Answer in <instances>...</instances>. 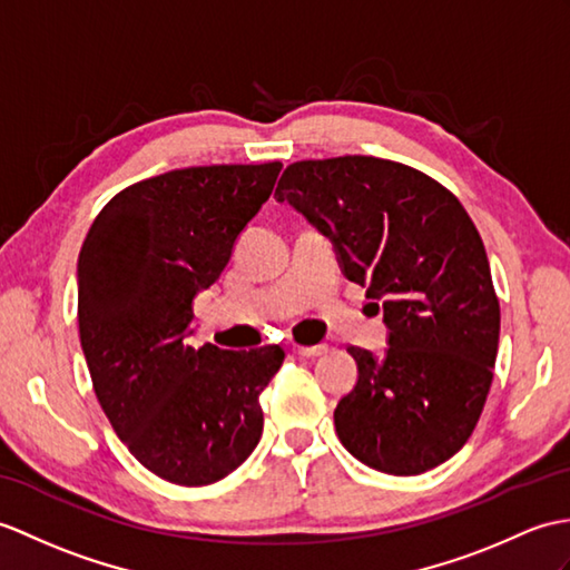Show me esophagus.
I'll use <instances>...</instances> for the list:
<instances>
[{
    "instance_id": "34e87169",
    "label": "esophagus",
    "mask_w": 570,
    "mask_h": 570,
    "mask_svg": "<svg viewBox=\"0 0 570 570\" xmlns=\"http://www.w3.org/2000/svg\"><path fill=\"white\" fill-rule=\"evenodd\" d=\"M294 352L298 356H306V360H311V356H321L327 352L325 345H313V347H303V345H294Z\"/></svg>"
}]
</instances>
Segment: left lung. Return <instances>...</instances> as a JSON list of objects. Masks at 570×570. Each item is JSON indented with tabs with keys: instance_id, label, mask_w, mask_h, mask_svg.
<instances>
[{
	"instance_id": "1",
	"label": "left lung",
	"mask_w": 570,
	"mask_h": 570,
	"mask_svg": "<svg viewBox=\"0 0 570 570\" xmlns=\"http://www.w3.org/2000/svg\"><path fill=\"white\" fill-rule=\"evenodd\" d=\"M274 196L330 237L342 274L383 306L389 347L347 350L360 376L335 407L340 442L393 475L444 464L481 417L500 337L466 208L422 171L366 155L288 165Z\"/></svg>"
}]
</instances>
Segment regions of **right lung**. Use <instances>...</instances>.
I'll list each match as a JSON object with an SVG mask.
<instances>
[{
	"instance_id": "right-lung-1",
	"label": "right lung",
	"mask_w": 570,
	"mask_h": 570,
	"mask_svg": "<svg viewBox=\"0 0 570 570\" xmlns=\"http://www.w3.org/2000/svg\"><path fill=\"white\" fill-rule=\"evenodd\" d=\"M282 163L171 169L118 191L77 262L79 342L99 405L140 464L177 485L225 479L262 436L259 393L284 350L191 347L214 284Z\"/></svg>"
}]
</instances>
